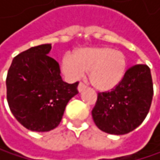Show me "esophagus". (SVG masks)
<instances>
[{
    "label": "esophagus",
    "mask_w": 160,
    "mask_h": 160,
    "mask_svg": "<svg viewBox=\"0 0 160 160\" xmlns=\"http://www.w3.org/2000/svg\"><path fill=\"white\" fill-rule=\"evenodd\" d=\"M85 88H86V85H85L83 82H81L78 83V91H79V92H82V91L83 89H85Z\"/></svg>",
    "instance_id": "34e87169"
}]
</instances>
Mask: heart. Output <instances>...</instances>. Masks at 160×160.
I'll use <instances>...</instances> for the list:
<instances>
[{
    "instance_id": "heart-1",
    "label": "heart",
    "mask_w": 160,
    "mask_h": 160,
    "mask_svg": "<svg viewBox=\"0 0 160 160\" xmlns=\"http://www.w3.org/2000/svg\"><path fill=\"white\" fill-rule=\"evenodd\" d=\"M127 70L126 56L108 47L82 48L74 56L66 53L61 60V71L71 81L88 72L90 82L97 89L107 91L122 81Z\"/></svg>"
}]
</instances>
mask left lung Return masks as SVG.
Instances as JSON below:
<instances>
[{
    "label": "left lung",
    "instance_id": "8db88e82",
    "mask_svg": "<svg viewBox=\"0 0 160 160\" xmlns=\"http://www.w3.org/2000/svg\"><path fill=\"white\" fill-rule=\"evenodd\" d=\"M153 95L151 70L146 64L128 68L111 91L99 92L92 117L101 131L126 134L142 124Z\"/></svg>",
    "mask_w": 160,
    "mask_h": 160
}]
</instances>
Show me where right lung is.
Segmentation results:
<instances>
[{
  "mask_svg": "<svg viewBox=\"0 0 160 160\" xmlns=\"http://www.w3.org/2000/svg\"><path fill=\"white\" fill-rule=\"evenodd\" d=\"M52 44H43L16 56L7 77L9 108L22 126L32 132L57 128L67 103L78 93V84L62 81L58 63L49 57Z\"/></svg>",
  "mask_w": 160,
  "mask_h": 160,
  "instance_id": "1",
  "label": "right lung"
}]
</instances>
